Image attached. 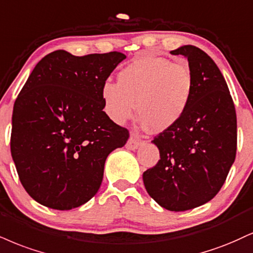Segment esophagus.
Returning a JSON list of instances; mask_svg holds the SVG:
<instances>
[{"instance_id": "1", "label": "esophagus", "mask_w": 253, "mask_h": 253, "mask_svg": "<svg viewBox=\"0 0 253 253\" xmlns=\"http://www.w3.org/2000/svg\"><path fill=\"white\" fill-rule=\"evenodd\" d=\"M140 144H141V141H139V140L136 139L135 136L130 135V138L128 139V141H127V144H126V147L130 151H134L139 147Z\"/></svg>"}]
</instances>
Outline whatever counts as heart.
<instances>
[{"label": "heart", "instance_id": "1", "mask_svg": "<svg viewBox=\"0 0 253 253\" xmlns=\"http://www.w3.org/2000/svg\"><path fill=\"white\" fill-rule=\"evenodd\" d=\"M196 80L188 63L161 56H141L119 73L118 84L106 81L101 96L105 111L117 124L138 112L145 125L163 132L181 120L192 102Z\"/></svg>", "mask_w": 253, "mask_h": 253}]
</instances>
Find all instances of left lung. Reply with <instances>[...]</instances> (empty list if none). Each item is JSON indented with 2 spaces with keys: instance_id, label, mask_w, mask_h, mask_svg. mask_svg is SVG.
<instances>
[{
  "instance_id": "left-lung-1",
  "label": "left lung",
  "mask_w": 253,
  "mask_h": 253,
  "mask_svg": "<svg viewBox=\"0 0 253 253\" xmlns=\"http://www.w3.org/2000/svg\"><path fill=\"white\" fill-rule=\"evenodd\" d=\"M171 54L186 57L196 90L181 120L153 139L160 160L142 179L161 208L180 212L220 191L236 158L237 117L226 81L205 51L187 44Z\"/></svg>"
}]
</instances>
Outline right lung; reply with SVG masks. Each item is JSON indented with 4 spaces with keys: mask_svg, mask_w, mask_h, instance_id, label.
I'll return each mask as SVG.
<instances>
[{
    "mask_svg": "<svg viewBox=\"0 0 253 253\" xmlns=\"http://www.w3.org/2000/svg\"><path fill=\"white\" fill-rule=\"evenodd\" d=\"M126 55L119 51L45 55L15 100L11 157L33 199L54 210L84 205L99 191L108 154L128 130L102 111V84Z\"/></svg>",
    "mask_w": 253,
    "mask_h": 253,
    "instance_id": "obj_1",
    "label": "right lung"
}]
</instances>
